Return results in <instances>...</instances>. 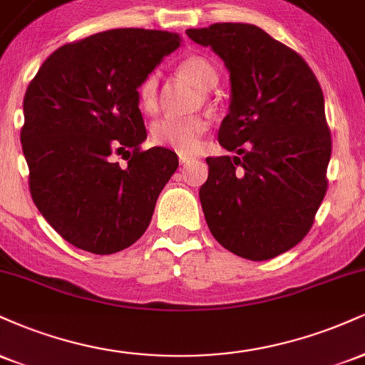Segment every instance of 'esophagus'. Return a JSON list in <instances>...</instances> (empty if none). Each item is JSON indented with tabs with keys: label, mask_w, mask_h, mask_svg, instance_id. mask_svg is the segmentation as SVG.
<instances>
[{
	"label": "esophagus",
	"mask_w": 365,
	"mask_h": 365,
	"mask_svg": "<svg viewBox=\"0 0 365 365\" xmlns=\"http://www.w3.org/2000/svg\"><path fill=\"white\" fill-rule=\"evenodd\" d=\"M194 161V158H190V156H183V154H180V165H188V163H192Z\"/></svg>",
	"instance_id": "obj_1"
}]
</instances>
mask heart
<instances>
[{
	"label": "heart",
	"mask_w": 365,
	"mask_h": 365,
	"mask_svg": "<svg viewBox=\"0 0 365 365\" xmlns=\"http://www.w3.org/2000/svg\"><path fill=\"white\" fill-rule=\"evenodd\" d=\"M180 73L199 89H212L217 82L215 66L202 56H190L180 63ZM139 103L142 110L153 113L158 108V73L153 72L144 78L139 87ZM209 121L202 116L173 118L166 116L154 121L150 135L158 145L177 150L180 154H195L202 144L204 133L207 132Z\"/></svg>",
	"instance_id": "1"
}]
</instances>
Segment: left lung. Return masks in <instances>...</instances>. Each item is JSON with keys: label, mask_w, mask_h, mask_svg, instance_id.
Listing matches in <instances>:
<instances>
[{"label": "left lung", "mask_w": 365, "mask_h": 365, "mask_svg": "<svg viewBox=\"0 0 365 365\" xmlns=\"http://www.w3.org/2000/svg\"><path fill=\"white\" fill-rule=\"evenodd\" d=\"M230 72L217 142L238 156L207 158L199 197L212 237L230 252L267 261L307 235L324 199L331 158L324 96L300 54L252 24L188 29Z\"/></svg>", "instance_id": "obj_1"}]
</instances>
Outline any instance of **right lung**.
I'll return each instance as SVG.
<instances>
[{"label":"right lung","mask_w":365,"mask_h":365,"mask_svg":"<svg viewBox=\"0 0 365 365\" xmlns=\"http://www.w3.org/2000/svg\"><path fill=\"white\" fill-rule=\"evenodd\" d=\"M180 43L165 31L111 29L58 48L29 83L20 140L31 195L68 244L115 254L148 230L178 156L140 150L139 87Z\"/></svg>","instance_id":"1"}]
</instances>
